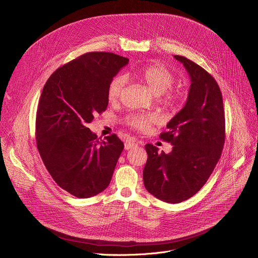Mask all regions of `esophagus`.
I'll return each instance as SVG.
<instances>
[{
    "instance_id": "obj_1",
    "label": "esophagus",
    "mask_w": 258,
    "mask_h": 258,
    "mask_svg": "<svg viewBox=\"0 0 258 258\" xmlns=\"http://www.w3.org/2000/svg\"><path fill=\"white\" fill-rule=\"evenodd\" d=\"M137 146H138V144H137L136 142L130 141V142H126V143L124 144V149H125V150L133 149V148H135V147H137Z\"/></svg>"
}]
</instances>
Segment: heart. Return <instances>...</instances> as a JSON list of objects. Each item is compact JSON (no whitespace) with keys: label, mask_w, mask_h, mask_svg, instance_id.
<instances>
[{"label":"heart","mask_w":258,"mask_h":258,"mask_svg":"<svg viewBox=\"0 0 258 258\" xmlns=\"http://www.w3.org/2000/svg\"><path fill=\"white\" fill-rule=\"evenodd\" d=\"M130 73L146 85L153 95L160 96L159 101L163 106L174 108L181 101L182 97L180 93L168 91L173 86L175 78L173 73L163 65L158 63L145 65L143 67L133 69ZM125 84L126 80L122 75L116 76L111 80L107 88V97L109 101L116 102L119 100L123 93ZM155 120L156 117L152 114L136 112L126 115L123 122L130 127L145 132L149 130Z\"/></svg>","instance_id":"b5f03b06"}]
</instances>
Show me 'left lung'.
Returning <instances> with one entry per match:
<instances>
[{"instance_id":"1","label":"left lung","mask_w":258,"mask_h":258,"mask_svg":"<svg viewBox=\"0 0 258 258\" xmlns=\"http://www.w3.org/2000/svg\"><path fill=\"white\" fill-rule=\"evenodd\" d=\"M174 58L190 76L188 99L167 123V132L159 136L173 146L172 151L158 153L155 146L147 144L143 170L147 191L167 203L185 201L204 186L222 155L226 137L223 96L216 81L188 58Z\"/></svg>"}]
</instances>
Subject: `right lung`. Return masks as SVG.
I'll list each match as a JSON object with an SVG mask.
<instances>
[{"instance_id":"1","label":"right lung","mask_w":258,"mask_h":258,"mask_svg":"<svg viewBox=\"0 0 258 258\" xmlns=\"http://www.w3.org/2000/svg\"><path fill=\"white\" fill-rule=\"evenodd\" d=\"M127 63L114 53H86L55 70L44 86L36 111V146L57 185L78 198L108 187L123 150L115 134L99 141L87 125L106 110L108 85Z\"/></svg>"}]
</instances>
